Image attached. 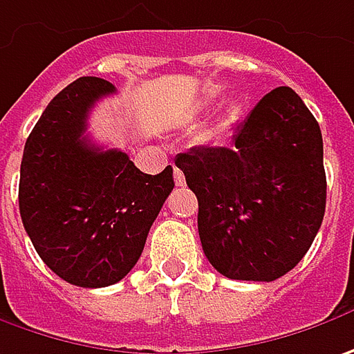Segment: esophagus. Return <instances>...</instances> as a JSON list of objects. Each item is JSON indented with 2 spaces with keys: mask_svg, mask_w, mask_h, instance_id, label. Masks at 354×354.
I'll return each mask as SVG.
<instances>
[{
  "mask_svg": "<svg viewBox=\"0 0 354 354\" xmlns=\"http://www.w3.org/2000/svg\"><path fill=\"white\" fill-rule=\"evenodd\" d=\"M174 182H176V186H184L186 184V176H184V172L180 168H174Z\"/></svg>",
  "mask_w": 354,
  "mask_h": 354,
  "instance_id": "1",
  "label": "esophagus"
}]
</instances>
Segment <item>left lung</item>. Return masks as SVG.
<instances>
[{
	"instance_id": "1",
	"label": "left lung",
	"mask_w": 354,
	"mask_h": 354,
	"mask_svg": "<svg viewBox=\"0 0 354 354\" xmlns=\"http://www.w3.org/2000/svg\"><path fill=\"white\" fill-rule=\"evenodd\" d=\"M176 166L198 198L204 254L222 275L275 281L311 248L327 202L323 136L293 88L259 100L232 147H194Z\"/></svg>"
}]
</instances>
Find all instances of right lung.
Here are the masks:
<instances>
[{"label":"right lung","mask_w":354,"mask_h":354,"mask_svg":"<svg viewBox=\"0 0 354 354\" xmlns=\"http://www.w3.org/2000/svg\"><path fill=\"white\" fill-rule=\"evenodd\" d=\"M113 83L81 77L55 97L24 148L19 214L39 257L77 287L120 281L145 250L150 225L174 188L172 166L152 176L122 150L88 140L95 102Z\"/></svg>","instance_id":"obj_1"}]
</instances>
